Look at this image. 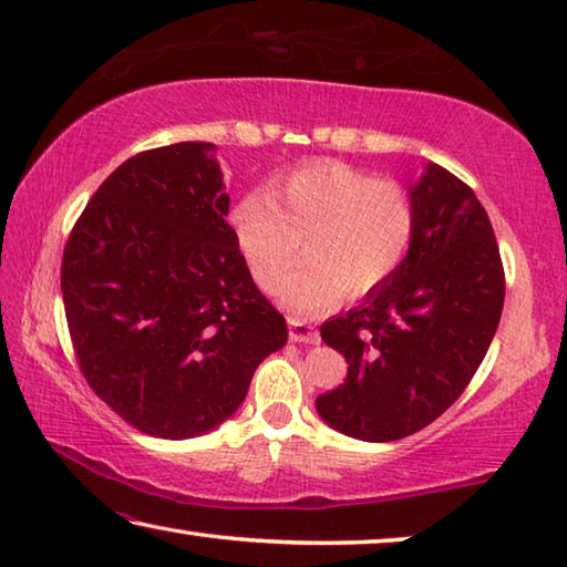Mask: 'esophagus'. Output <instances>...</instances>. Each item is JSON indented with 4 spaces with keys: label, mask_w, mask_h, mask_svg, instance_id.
<instances>
[{
    "label": "esophagus",
    "mask_w": 567,
    "mask_h": 567,
    "mask_svg": "<svg viewBox=\"0 0 567 567\" xmlns=\"http://www.w3.org/2000/svg\"><path fill=\"white\" fill-rule=\"evenodd\" d=\"M290 324V340L292 342H305V344H320V332L312 328V324H307L305 320H297L290 318L287 320Z\"/></svg>",
    "instance_id": "34e87169"
}]
</instances>
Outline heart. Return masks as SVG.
Returning a JSON list of instances; mask_svg holds the SVG:
<instances>
[{"label": "heart", "mask_w": 567, "mask_h": 567, "mask_svg": "<svg viewBox=\"0 0 567 567\" xmlns=\"http://www.w3.org/2000/svg\"><path fill=\"white\" fill-rule=\"evenodd\" d=\"M239 255L265 292L289 269L299 239L306 262L278 290L292 315L318 318L342 295H372L405 265L417 235V207L395 179L324 159L249 192L229 213Z\"/></svg>", "instance_id": "heart-1"}]
</instances>
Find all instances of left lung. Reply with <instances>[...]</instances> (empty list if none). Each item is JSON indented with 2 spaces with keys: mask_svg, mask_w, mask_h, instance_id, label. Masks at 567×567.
Instances as JSON below:
<instances>
[{
  "mask_svg": "<svg viewBox=\"0 0 567 567\" xmlns=\"http://www.w3.org/2000/svg\"><path fill=\"white\" fill-rule=\"evenodd\" d=\"M408 192L417 235L405 265L320 328L324 344L348 360V378L315 408L364 443L417 433L463 395L505 300L501 249L475 192L433 162Z\"/></svg>",
  "mask_w": 567,
  "mask_h": 567,
  "instance_id": "8db88e82",
  "label": "left lung"
}]
</instances>
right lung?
<instances>
[{
	"label": "right lung",
	"mask_w": 567,
	"mask_h": 567,
	"mask_svg": "<svg viewBox=\"0 0 567 567\" xmlns=\"http://www.w3.org/2000/svg\"><path fill=\"white\" fill-rule=\"evenodd\" d=\"M215 150L177 142L122 162L62 257L84 380L122 420L165 440L233 417L257 364L287 342L227 225Z\"/></svg>",
	"instance_id": "1"
}]
</instances>
